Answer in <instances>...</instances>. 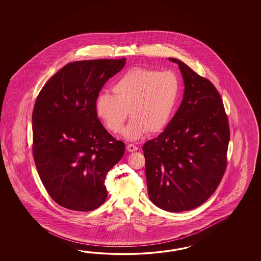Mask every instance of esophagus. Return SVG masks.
Here are the masks:
<instances>
[{"label":"esophagus","mask_w":261,"mask_h":261,"mask_svg":"<svg viewBox=\"0 0 261 261\" xmlns=\"http://www.w3.org/2000/svg\"><path fill=\"white\" fill-rule=\"evenodd\" d=\"M127 150H128V152H134V151L138 150V147L133 144H128L127 145Z\"/></svg>","instance_id":"1"}]
</instances>
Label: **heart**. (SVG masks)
<instances>
[{"label":"heart","mask_w":261,"mask_h":261,"mask_svg":"<svg viewBox=\"0 0 261 261\" xmlns=\"http://www.w3.org/2000/svg\"><path fill=\"white\" fill-rule=\"evenodd\" d=\"M113 94L100 93L95 101L97 116L112 133L123 132L128 141H137L149 130L159 133L171 121L180 94V81L174 72L134 68L112 86Z\"/></svg>","instance_id":"heart-1"}]
</instances>
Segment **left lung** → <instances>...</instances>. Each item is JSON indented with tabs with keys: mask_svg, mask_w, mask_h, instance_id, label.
Masks as SVG:
<instances>
[{
	"mask_svg": "<svg viewBox=\"0 0 261 261\" xmlns=\"http://www.w3.org/2000/svg\"><path fill=\"white\" fill-rule=\"evenodd\" d=\"M183 100L156 138L143 146L149 199L164 211H189L216 191L227 164L229 128L215 86L174 58Z\"/></svg>",
	"mask_w": 261,
	"mask_h": 261,
	"instance_id": "obj_1",
	"label": "left lung"
}]
</instances>
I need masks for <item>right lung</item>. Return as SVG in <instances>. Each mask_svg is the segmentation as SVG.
I'll return each instance as SVG.
<instances>
[{
	"mask_svg": "<svg viewBox=\"0 0 261 261\" xmlns=\"http://www.w3.org/2000/svg\"><path fill=\"white\" fill-rule=\"evenodd\" d=\"M126 59L68 63L41 89L33 112L34 158L41 181L58 204L92 211L107 198L106 175L125 144L103 128L95 101Z\"/></svg>",
	"mask_w": 261,
	"mask_h": 261,
	"instance_id": "1",
	"label": "right lung"
}]
</instances>
